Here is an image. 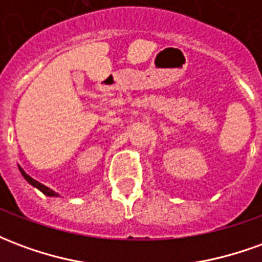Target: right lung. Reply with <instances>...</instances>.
Wrapping results in <instances>:
<instances>
[{"label":"right lung","instance_id":"right-lung-1","mask_svg":"<svg viewBox=\"0 0 262 262\" xmlns=\"http://www.w3.org/2000/svg\"><path fill=\"white\" fill-rule=\"evenodd\" d=\"M19 171H20V174H22V176H24V178H25L26 181L29 182V184H31V185H33V187H35V188H37V189H39V191H40V192H43V193H45V195H48V196H59V195H57V193L54 192V191H52V189H50V188L45 187V185H43V184H40V182H37L36 180H33V178H32V177L28 176V174H26L25 171L22 170V168H20V167H19Z\"/></svg>","mask_w":262,"mask_h":262}]
</instances>
